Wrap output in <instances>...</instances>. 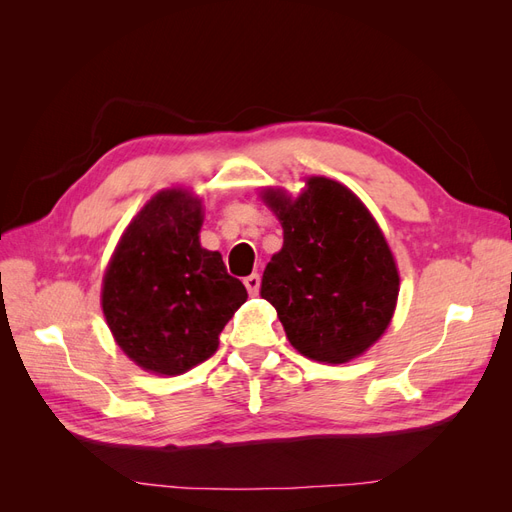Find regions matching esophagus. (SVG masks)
<instances>
[{"instance_id":"1","label":"esophagus","mask_w":512,"mask_h":512,"mask_svg":"<svg viewBox=\"0 0 512 512\" xmlns=\"http://www.w3.org/2000/svg\"><path fill=\"white\" fill-rule=\"evenodd\" d=\"M243 284H245V288H247V292L252 294H258V290H260V277H258V273H252V275H247L245 280H243Z\"/></svg>"}]
</instances>
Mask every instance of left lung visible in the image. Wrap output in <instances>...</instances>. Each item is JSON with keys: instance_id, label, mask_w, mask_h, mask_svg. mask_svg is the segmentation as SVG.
Returning a JSON list of instances; mask_svg holds the SVG:
<instances>
[{"instance_id": "left-lung-1", "label": "left lung", "mask_w": 512, "mask_h": 512, "mask_svg": "<svg viewBox=\"0 0 512 512\" xmlns=\"http://www.w3.org/2000/svg\"><path fill=\"white\" fill-rule=\"evenodd\" d=\"M299 198L265 190L284 228L260 297L288 342L320 363H346L374 346L393 318L399 273L380 226L346 185L309 177Z\"/></svg>"}]
</instances>
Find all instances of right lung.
I'll return each mask as SVG.
<instances>
[{
  "label": "right lung",
  "instance_id": "obj_1",
  "mask_svg": "<svg viewBox=\"0 0 512 512\" xmlns=\"http://www.w3.org/2000/svg\"><path fill=\"white\" fill-rule=\"evenodd\" d=\"M200 200L162 190L123 232L102 282V312L117 346L147 371L179 376L218 350L247 290L220 252L200 247Z\"/></svg>",
  "mask_w": 512,
  "mask_h": 512
}]
</instances>
